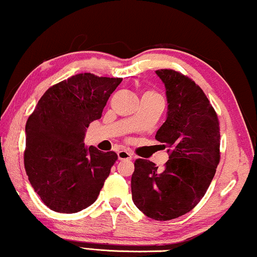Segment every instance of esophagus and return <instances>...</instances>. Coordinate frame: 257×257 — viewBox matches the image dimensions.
<instances>
[{
    "label": "esophagus",
    "mask_w": 257,
    "mask_h": 257,
    "mask_svg": "<svg viewBox=\"0 0 257 257\" xmlns=\"http://www.w3.org/2000/svg\"><path fill=\"white\" fill-rule=\"evenodd\" d=\"M117 158L118 160H130L132 159V153L127 150H120L117 151Z\"/></svg>",
    "instance_id": "obj_1"
}]
</instances>
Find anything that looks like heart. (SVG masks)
<instances>
[{"label":"heart","mask_w":257,"mask_h":257,"mask_svg":"<svg viewBox=\"0 0 257 257\" xmlns=\"http://www.w3.org/2000/svg\"><path fill=\"white\" fill-rule=\"evenodd\" d=\"M148 93H152V94H156V95H158L157 93H153V92H148Z\"/></svg>","instance_id":"obj_1"}]
</instances>
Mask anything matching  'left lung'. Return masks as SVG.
<instances>
[{
    "label": "left lung",
    "instance_id": "8db88e82",
    "mask_svg": "<svg viewBox=\"0 0 257 257\" xmlns=\"http://www.w3.org/2000/svg\"><path fill=\"white\" fill-rule=\"evenodd\" d=\"M166 90V121L156 140L167 147L163 170L136 159L132 175L133 201L145 216L170 220L189 212L204 196L219 163L217 114L193 80L171 69L156 70Z\"/></svg>",
    "mask_w": 257,
    "mask_h": 257
}]
</instances>
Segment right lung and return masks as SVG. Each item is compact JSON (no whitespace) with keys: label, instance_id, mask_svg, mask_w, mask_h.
<instances>
[{"label":"right lung","instance_id":"1","mask_svg":"<svg viewBox=\"0 0 257 257\" xmlns=\"http://www.w3.org/2000/svg\"><path fill=\"white\" fill-rule=\"evenodd\" d=\"M121 82L87 72L71 76L45 92L26 122V174L54 211L75 213L97 200L117 156L86 147L84 137Z\"/></svg>","mask_w":257,"mask_h":257}]
</instances>
